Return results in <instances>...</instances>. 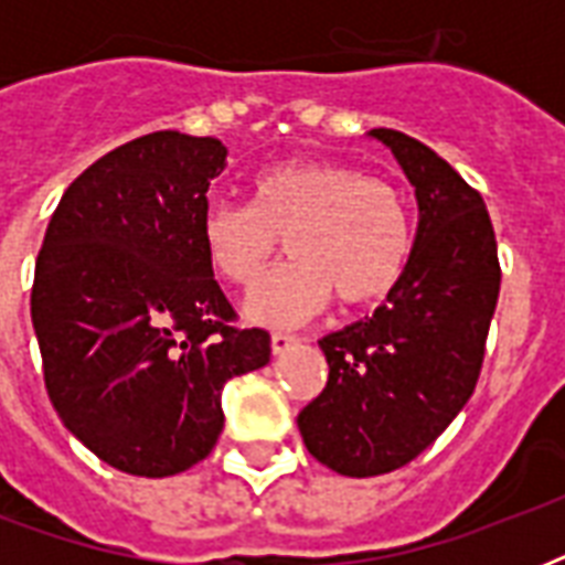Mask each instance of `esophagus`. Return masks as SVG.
<instances>
[{
	"mask_svg": "<svg viewBox=\"0 0 565 565\" xmlns=\"http://www.w3.org/2000/svg\"><path fill=\"white\" fill-rule=\"evenodd\" d=\"M292 345H299V337L292 334H281V331H275L273 334V354H287Z\"/></svg>",
	"mask_w": 565,
	"mask_h": 565,
	"instance_id": "34e87169",
	"label": "esophagus"
}]
</instances>
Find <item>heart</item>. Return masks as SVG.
Instances as JSON below:
<instances>
[{
    "label": "heart",
    "instance_id": "b5f03b06",
    "mask_svg": "<svg viewBox=\"0 0 565 565\" xmlns=\"http://www.w3.org/2000/svg\"><path fill=\"white\" fill-rule=\"evenodd\" d=\"M207 264L237 287H252L278 248L290 260L257 284L246 313L264 326L292 328L328 308L372 305L393 290L411 257L413 231L393 184L345 163L296 158L252 181V204H204Z\"/></svg>",
    "mask_w": 565,
    "mask_h": 565
}]
</instances>
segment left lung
<instances>
[{
    "label": "left lung",
    "mask_w": 565,
    "mask_h": 565,
    "mask_svg": "<svg viewBox=\"0 0 565 565\" xmlns=\"http://www.w3.org/2000/svg\"><path fill=\"white\" fill-rule=\"evenodd\" d=\"M370 137L411 181L419 225L384 305L319 340L328 384L299 413V430L319 463L349 478L411 463L463 411L501 287L481 193L419 140L393 128Z\"/></svg>",
    "instance_id": "obj_1"
}]
</instances>
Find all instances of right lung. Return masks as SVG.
Wrapping results in <instances>:
<instances>
[{
	"label": "right lung",
	"mask_w": 565,
	"mask_h": 565,
	"mask_svg": "<svg viewBox=\"0 0 565 565\" xmlns=\"http://www.w3.org/2000/svg\"><path fill=\"white\" fill-rule=\"evenodd\" d=\"M228 149L154 131L61 195L34 266L31 322L46 393L93 455L140 478L179 475L222 434V386L269 363L264 328H234L202 211Z\"/></svg>",
	"instance_id": "1"
}]
</instances>
